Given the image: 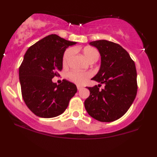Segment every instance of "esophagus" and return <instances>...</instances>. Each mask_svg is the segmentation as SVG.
Instances as JSON below:
<instances>
[{"label": "esophagus", "mask_w": 157, "mask_h": 157, "mask_svg": "<svg viewBox=\"0 0 157 157\" xmlns=\"http://www.w3.org/2000/svg\"><path fill=\"white\" fill-rule=\"evenodd\" d=\"M77 89H78V90H80L81 89H82V86H79V85H78V86H77Z\"/></svg>", "instance_id": "1"}]
</instances>
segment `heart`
<instances>
[{"mask_svg": "<svg viewBox=\"0 0 157 157\" xmlns=\"http://www.w3.org/2000/svg\"><path fill=\"white\" fill-rule=\"evenodd\" d=\"M82 52L89 62L94 60H98L99 57V52L94 47H86L82 50ZM74 55V50L68 48L65 51L63 56V63L66 65ZM92 75L90 72H78V71H71L68 74L69 79L73 83L78 85H82L86 82L87 79L91 78Z\"/></svg>", "mask_w": 157, "mask_h": 157, "instance_id": "b5f03b06", "label": "heart"}]
</instances>
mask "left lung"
<instances>
[{"mask_svg": "<svg viewBox=\"0 0 157 157\" xmlns=\"http://www.w3.org/2000/svg\"><path fill=\"white\" fill-rule=\"evenodd\" d=\"M101 56V66L92 79L98 86L87 87L90 95L84 101L88 113L100 122H112L125 113L136 98L137 73L135 63L120 45L107 40L90 42ZM104 83L105 88L99 89Z\"/></svg>", "mask_w": 157, "mask_h": 157, "instance_id": "left-lung-1", "label": "left lung"}]
</instances>
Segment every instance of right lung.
Segmentation results:
<instances>
[{
  "label": "right lung",
  "instance_id": "add662e5",
  "mask_svg": "<svg viewBox=\"0 0 157 157\" xmlns=\"http://www.w3.org/2000/svg\"><path fill=\"white\" fill-rule=\"evenodd\" d=\"M76 42L50 34L31 46L19 67L21 94L32 112L41 118H53L64 112L77 92L76 85L66 79L60 84L52 79L62 70L66 49Z\"/></svg>",
  "mask_w": 157,
  "mask_h": 157
}]
</instances>
